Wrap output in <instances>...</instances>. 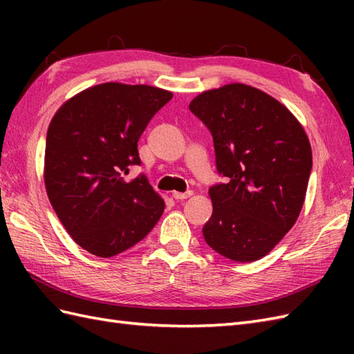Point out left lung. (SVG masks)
Segmentation results:
<instances>
[{"mask_svg":"<svg viewBox=\"0 0 354 354\" xmlns=\"http://www.w3.org/2000/svg\"><path fill=\"white\" fill-rule=\"evenodd\" d=\"M171 94L117 82L71 97L51 118L44 183L51 207L71 239L109 259L145 239L164 213V199L140 165L138 140Z\"/></svg>","mask_w":354,"mask_h":354,"instance_id":"left-lung-1","label":"left lung"}]
</instances>
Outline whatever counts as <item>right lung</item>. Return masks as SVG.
Returning a JSON list of instances; mask_svg holds the SVG:
<instances>
[{
  "instance_id": "obj_1",
  "label": "right lung",
  "mask_w": 354,
  "mask_h": 354,
  "mask_svg": "<svg viewBox=\"0 0 354 354\" xmlns=\"http://www.w3.org/2000/svg\"><path fill=\"white\" fill-rule=\"evenodd\" d=\"M190 111L213 135L217 171L205 242L234 261L265 257L301 212L312 170L309 138L292 112L242 84L194 97Z\"/></svg>"
}]
</instances>
